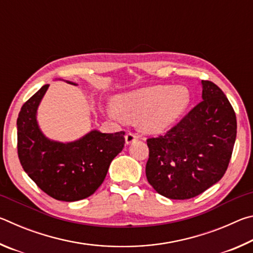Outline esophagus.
<instances>
[{"mask_svg":"<svg viewBox=\"0 0 253 253\" xmlns=\"http://www.w3.org/2000/svg\"><path fill=\"white\" fill-rule=\"evenodd\" d=\"M125 139H126V144H131L136 142L137 139H138V135L134 134V132H127L126 136H125Z\"/></svg>","mask_w":253,"mask_h":253,"instance_id":"34e87169","label":"esophagus"}]
</instances>
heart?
<instances>
[{
    "label": "heart",
    "instance_id": "1",
    "mask_svg": "<svg viewBox=\"0 0 253 253\" xmlns=\"http://www.w3.org/2000/svg\"><path fill=\"white\" fill-rule=\"evenodd\" d=\"M190 102V90L184 85L158 84L119 96L117 108L110 107L109 114L116 119L140 118L143 130L161 132L185 113Z\"/></svg>",
    "mask_w": 253,
    "mask_h": 253
}]
</instances>
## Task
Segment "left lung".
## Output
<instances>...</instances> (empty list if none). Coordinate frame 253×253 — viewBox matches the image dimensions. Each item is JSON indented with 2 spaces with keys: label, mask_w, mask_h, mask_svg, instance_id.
I'll list each match as a JSON object with an SVG mask.
<instances>
[{
  "label": "left lung",
  "mask_w": 253,
  "mask_h": 253,
  "mask_svg": "<svg viewBox=\"0 0 253 253\" xmlns=\"http://www.w3.org/2000/svg\"><path fill=\"white\" fill-rule=\"evenodd\" d=\"M202 101L164 135L147 139L148 183L158 194L187 200L223 177L237 137V117L215 84L202 80Z\"/></svg>",
  "instance_id": "8db88e82"
}]
</instances>
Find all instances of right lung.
Instances as JSON below:
<instances>
[{"mask_svg": "<svg viewBox=\"0 0 253 253\" xmlns=\"http://www.w3.org/2000/svg\"><path fill=\"white\" fill-rule=\"evenodd\" d=\"M48 88L49 84L42 85L20 110L16 122L19 160L44 193L75 202L90 196L101 185L111 161L123 151L125 132L91 130L70 143L46 138L38 125L37 110Z\"/></svg>", "mask_w": 253, "mask_h": 253, "instance_id": "obj_1", "label": "right lung"}]
</instances>
